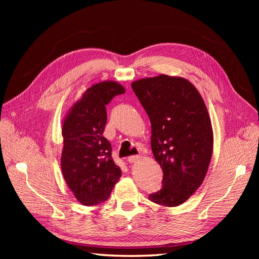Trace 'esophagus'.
Instances as JSON below:
<instances>
[{
  "label": "esophagus",
  "instance_id": "1",
  "mask_svg": "<svg viewBox=\"0 0 259 259\" xmlns=\"http://www.w3.org/2000/svg\"><path fill=\"white\" fill-rule=\"evenodd\" d=\"M139 160H140V156L139 155H131V156H128V159H127V161L130 163H135V162H137Z\"/></svg>",
  "mask_w": 259,
  "mask_h": 259
}]
</instances>
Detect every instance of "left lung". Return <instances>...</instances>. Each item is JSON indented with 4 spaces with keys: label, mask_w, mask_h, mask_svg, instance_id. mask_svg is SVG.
Returning <instances> with one entry per match:
<instances>
[{
    "label": "left lung",
    "mask_w": 259,
    "mask_h": 259,
    "mask_svg": "<svg viewBox=\"0 0 259 259\" xmlns=\"http://www.w3.org/2000/svg\"><path fill=\"white\" fill-rule=\"evenodd\" d=\"M151 122V149L163 170L162 189L149 194L178 206L204 180L213 154V128L199 91L185 77L160 74L132 83Z\"/></svg>",
    "instance_id": "8db88e82"
}]
</instances>
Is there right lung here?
<instances>
[{
    "instance_id": "1",
    "label": "right lung",
    "mask_w": 259,
    "mask_h": 259,
    "mask_svg": "<svg viewBox=\"0 0 259 259\" xmlns=\"http://www.w3.org/2000/svg\"><path fill=\"white\" fill-rule=\"evenodd\" d=\"M124 93L123 86L114 81L94 84L70 108L62 123V175L83 205L105 202L122 175L103 133L107 123L106 105Z\"/></svg>"
}]
</instances>
